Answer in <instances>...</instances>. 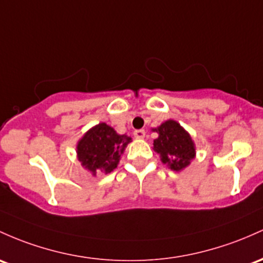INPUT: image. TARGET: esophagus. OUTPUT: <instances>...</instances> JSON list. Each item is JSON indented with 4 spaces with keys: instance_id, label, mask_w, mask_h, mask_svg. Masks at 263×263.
<instances>
[{
    "instance_id": "esophagus-1",
    "label": "esophagus",
    "mask_w": 263,
    "mask_h": 263,
    "mask_svg": "<svg viewBox=\"0 0 263 263\" xmlns=\"http://www.w3.org/2000/svg\"><path fill=\"white\" fill-rule=\"evenodd\" d=\"M134 136L138 138V140H142V138H145V136H146L145 129H136V131L134 132Z\"/></svg>"
}]
</instances>
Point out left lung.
Segmentation results:
<instances>
[{
    "label": "left lung",
    "mask_w": 263,
    "mask_h": 263,
    "mask_svg": "<svg viewBox=\"0 0 263 263\" xmlns=\"http://www.w3.org/2000/svg\"><path fill=\"white\" fill-rule=\"evenodd\" d=\"M152 131L158 134L154 141V149L164 164L178 172L191 163L196 156L195 142L180 123L168 120Z\"/></svg>",
    "instance_id": "obj_1"
}]
</instances>
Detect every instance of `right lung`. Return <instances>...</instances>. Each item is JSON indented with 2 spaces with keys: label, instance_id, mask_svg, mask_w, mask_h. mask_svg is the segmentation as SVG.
I'll return each instance as SVG.
<instances>
[{
  "label": "right lung",
  "instance_id": "add662e5",
  "mask_svg": "<svg viewBox=\"0 0 263 263\" xmlns=\"http://www.w3.org/2000/svg\"><path fill=\"white\" fill-rule=\"evenodd\" d=\"M131 141L127 135H118L107 123L101 122L79 141L77 158L93 176L107 175L116 168L121 155Z\"/></svg>",
  "mask_w": 263,
  "mask_h": 263
}]
</instances>
